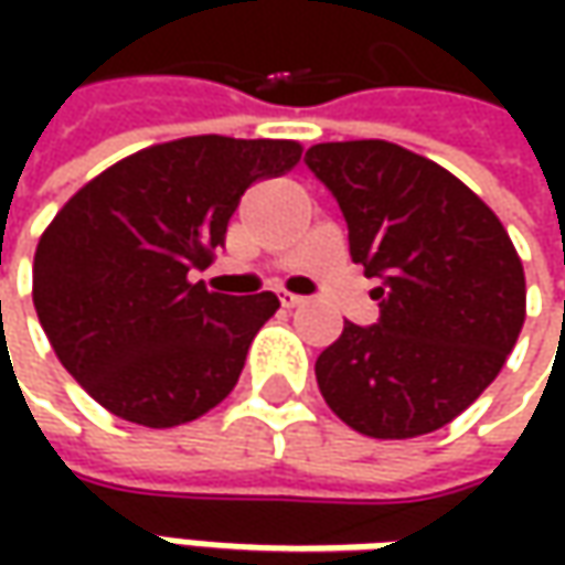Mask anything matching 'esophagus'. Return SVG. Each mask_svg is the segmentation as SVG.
I'll use <instances>...</instances> for the list:
<instances>
[{"mask_svg":"<svg viewBox=\"0 0 565 565\" xmlns=\"http://www.w3.org/2000/svg\"><path fill=\"white\" fill-rule=\"evenodd\" d=\"M305 301H308V298H305V295L282 292V305H286V308H298V305H305Z\"/></svg>","mask_w":565,"mask_h":565,"instance_id":"1","label":"esophagus"}]
</instances>
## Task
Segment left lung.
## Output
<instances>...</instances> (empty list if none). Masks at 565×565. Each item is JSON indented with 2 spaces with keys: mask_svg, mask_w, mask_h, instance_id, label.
<instances>
[{
  "mask_svg": "<svg viewBox=\"0 0 565 565\" xmlns=\"http://www.w3.org/2000/svg\"><path fill=\"white\" fill-rule=\"evenodd\" d=\"M349 226V254L377 276V323H345L317 386L364 437H422L488 390L525 323V273L503 223L444 166L390 141L305 153Z\"/></svg>",
  "mask_w": 565,
  "mask_h": 565,
  "instance_id": "left-lung-1",
  "label": "left lung"
}]
</instances>
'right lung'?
I'll return each instance as SVG.
<instances>
[{
    "label": "right lung",
    "instance_id": "1",
    "mask_svg": "<svg viewBox=\"0 0 565 565\" xmlns=\"http://www.w3.org/2000/svg\"><path fill=\"white\" fill-rule=\"evenodd\" d=\"M295 141L198 135L109 166L33 254V308L65 371L125 422L175 427L226 399L279 298L206 292L242 194L289 172Z\"/></svg>",
    "mask_w": 565,
    "mask_h": 565
}]
</instances>
